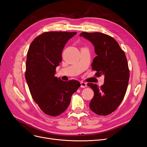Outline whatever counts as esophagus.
Instances as JSON below:
<instances>
[{
    "instance_id": "obj_1",
    "label": "esophagus",
    "mask_w": 147,
    "mask_h": 147,
    "mask_svg": "<svg viewBox=\"0 0 147 147\" xmlns=\"http://www.w3.org/2000/svg\"><path fill=\"white\" fill-rule=\"evenodd\" d=\"M80 84H81V88H84L87 87V84H86V83H85V82H82L80 83Z\"/></svg>"
}]
</instances>
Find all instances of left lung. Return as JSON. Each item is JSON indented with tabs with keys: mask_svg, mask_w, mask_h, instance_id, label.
Masks as SVG:
<instances>
[{
	"mask_svg": "<svg viewBox=\"0 0 147 147\" xmlns=\"http://www.w3.org/2000/svg\"><path fill=\"white\" fill-rule=\"evenodd\" d=\"M83 37L94 47L97 56L93 59L92 68L97 76L104 75V83L99 87L88 83L94 91L90 108L99 115H107L117 109L125 96L129 79V70L125 53L115 40L100 32H82Z\"/></svg>",
	"mask_w": 147,
	"mask_h": 147,
	"instance_id": "1",
	"label": "left lung"
}]
</instances>
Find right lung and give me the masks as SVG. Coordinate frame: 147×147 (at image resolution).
<instances>
[{
	"label": "right lung",
	"mask_w": 147,
	"mask_h": 147,
	"mask_svg": "<svg viewBox=\"0 0 147 147\" xmlns=\"http://www.w3.org/2000/svg\"><path fill=\"white\" fill-rule=\"evenodd\" d=\"M77 34L47 32L35 38L29 48L25 77L32 99L45 114L58 116L67 109L71 97L80 86L77 80L64 82L55 77L62 51Z\"/></svg>",
	"instance_id": "1"
}]
</instances>
